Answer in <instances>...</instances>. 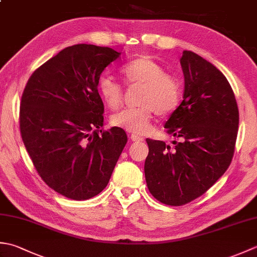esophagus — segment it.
<instances>
[{
  "label": "esophagus",
  "instance_id": "esophagus-1",
  "mask_svg": "<svg viewBox=\"0 0 257 257\" xmlns=\"http://www.w3.org/2000/svg\"><path fill=\"white\" fill-rule=\"evenodd\" d=\"M130 140L132 141H144V138L140 137V136H138V135L132 134L130 135Z\"/></svg>",
  "mask_w": 257,
  "mask_h": 257
}]
</instances>
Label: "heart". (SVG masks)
I'll list each match as a JSON object with an SVG mask.
<instances>
[{
	"instance_id": "heart-1",
	"label": "heart",
	"mask_w": 257,
	"mask_h": 257,
	"mask_svg": "<svg viewBox=\"0 0 257 257\" xmlns=\"http://www.w3.org/2000/svg\"><path fill=\"white\" fill-rule=\"evenodd\" d=\"M125 83L141 86L137 108L123 109L111 116L114 127L134 134H145L149 130L155 112L167 114L179 105L180 86L173 76L165 73L161 64L150 56H140L123 64L120 68ZM97 90L103 103L116 109L122 103V87L112 76L102 74L97 80Z\"/></svg>"
}]
</instances>
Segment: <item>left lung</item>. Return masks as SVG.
<instances>
[{
  "label": "left lung",
  "mask_w": 257,
  "mask_h": 257,
  "mask_svg": "<svg viewBox=\"0 0 257 257\" xmlns=\"http://www.w3.org/2000/svg\"><path fill=\"white\" fill-rule=\"evenodd\" d=\"M180 64L183 100L165 128L179 141L146 139L149 154L145 177L150 193L161 203L179 206L205 193L231 165L238 129V108L226 77L191 51Z\"/></svg>",
  "instance_id": "8db88e82"
}]
</instances>
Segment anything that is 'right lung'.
I'll return each mask as SVG.
<instances>
[{
	"label": "right lung",
	"mask_w": 257,
	"mask_h": 257,
	"mask_svg": "<svg viewBox=\"0 0 257 257\" xmlns=\"http://www.w3.org/2000/svg\"><path fill=\"white\" fill-rule=\"evenodd\" d=\"M120 54L77 44L64 48L32 74L20 107L25 148L48 187L73 200H88L107 187L127 144L124 130H102L97 80Z\"/></svg>",
	"instance_id": "right-lung-1"
}]
</instances>
